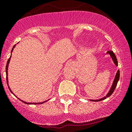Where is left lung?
<instances>
[{"label":"left lung","mask_w":132,"mask_h":132,"mask_svg":"<svg viewBox=\"0 0 132 132\" xmlns=\"http://www.w3.org/2000/svg\"><path fill=\"white\" fill-rule=\"evenodd\" d=\"M107 53H109V54L110 55V56H111V58H112V59H113V62H114V64H115L117 66H118V61H117V57H116L115 55H114V53H113V51H111V50L108 51ZM119 79H120V70H118L117 74H116L114 82H113V85H112L111 88V89H110V92L108 93V94L106 95V96H105V97H103V98H101V99H100V100H91L92 101H100L105 100L106 97H109V96H111V95L113 93V92H114L116 87H117L118 82V80H119Z\"/></svg>","instance_id":"1"}]
</instances>
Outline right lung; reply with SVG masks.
<instances>
[{"instance_id":"1","label":"right lung","mask_w":132,"mask_h":132,"mask_svg":"<svg viewBox=\"0 0 132 132\" xmlns=\"http://www.w3.org/2000/svg\"><path fill=\"white\" fill-rule=\"evenodd\" d=\"M15 46V45H14V46H13V48H12V51H11V52H12V51H13V50H14V47ZM11 56H10V58L9 59H8V61H7V65H6V69H5V71H6V80H7V83H8V79H7V70H8V65H9V62H10V60H11ZM8 87H9V90H10V91L11 92V93H12V90H11V89H10V87H9V85H8ZM12 94H13V93H12ZM21 101L22 102H23V103H26V104H42V103H45V102H46V101H44V102H42V103H26V102H24V101H22V100H21Z\"/></svg>"}]
</instances>
